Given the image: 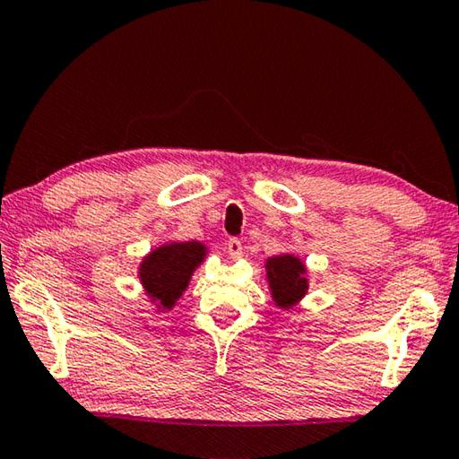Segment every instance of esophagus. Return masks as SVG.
Wrapping results in <instances>:
<instances>
[{
	"mask_svg": "<svg viewBox=\"0 0 459 459\" xmlns=\"http://www.w3.org/2000/svg\"><path fill=\"white\" fill-rule=\"evenodd\" d=\"M227 248H229L230 259H240V257H243V245H240L238 238H229Z\"/></svg>",
	"mask_w": 459,
	"mask_h": 459,
	"instance_id": "obj_1",
	"label": "esophagus"
}]
</instances>
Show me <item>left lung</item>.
I'll return each instance as SVG.
<instances>
[{
	"label": "left lung",
	"mask_w": 459,
	"mask_h": 459,
	"mask_svg": "<svg viewBox=\"0 0 459 459\" xmlns=\"http://www.w3.org/2000/svg\"><path fill=\"white\" fill-rule=\"evenodd\" d=\"M273 301L281 309L293 307L307 293L306 265L295 255H277L265 263Z\"/></svg>",
	"instance_id": "obj_1"
}]
</instances>
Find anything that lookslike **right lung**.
Listing matches in <instances>:
<instances>
[{"label":"right lung","mask_w":459,"mask_h":459,"mask_svg":"<svg viewBox=\"0 0 459 459\" xmlns=\"http://www.w3.org/2000/svg\"><path fill=\"white\" fill-rule=\"evenodd\" d=\"M206 257V247L198 240L166 243L143 257L139 265V281L160 312L172 309L188 287L192 273Z\"/></svg>","instance_id":"1"}]
</instances>
